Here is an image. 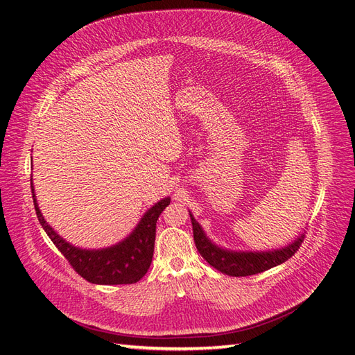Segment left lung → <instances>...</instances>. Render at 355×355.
Listing matches in <instances>:
<instances>
[{
  "label": "left lung",
  "mask_w": 355,
  "mask_h": 355,
  "mask_svg": "<svg viewBox=\"0 0 355 355\" xmlns=\"http://www.w3.org/2000/svg\"><path fill=\"white\" fill-rule=\"evenodd\" d=\"M190 219H192L193 226V240L201 257L216 270H219L223 275L234 277L258 275V272L280 266L282 262L288 261L294 255L304 240V234H298V237L294 241H291L286 246L279 249L261 252L231 250L217 246L216 243L208 239L202 226L196 222L192 213H190Z\"/></svg>",
  "instance_id": "left-lung-1"
}]
</instances>
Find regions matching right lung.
<instances>
[{
  "instance_id": "obj_1",
  "label": "right lung",
  "mask_w": 355,
  "mask_h": 355,
  "mask_svg": "<svg viewBox=\"0 0 355 355\" xmlns=\"http://www.w3.org/2000/svg\"><path fill=\"white\" fill-rule=\"evenodd\" d=\"M31 192L35 213L44 232L78 275L85 280L96 285H129L136 284L148 271L154 252V240H156V222L160 213L169 205V196L160 199L148 208L124 240L103 249H83L66 241L44 220L35 199L33 178Z\"/></svg>"
}]
</instances>
